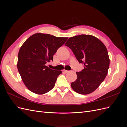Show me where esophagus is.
Returning a JSON list of instances; mask_svg holds the SVG:
<instances>
[{"instance_id": "1", "label": "esophagus", "mask_w": 127, "mask_h": 127, "mask_svg": "<svg viewBox=\"0 0 127 127\" xmlns=\"http://www.w3.org/2000/svg\"><path fill=\"white\" fill-rule=\"evenodd\" d=\"M69 71H68V70H65V69L63 70V72H64V73H67V72H68Z\"/></svg>"}]
</instances>
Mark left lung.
Returning a JSON list of instances; mask_svg holds the SVG:
<instances>
[{
    "instance_id": "obj_1",
    "label": "left lung",
    "mask_w": 127,
    "mask_h": 127,
    "mask_svg": "<svg viewBox=\"0 0 127 127\" xmlns=\"http://www.w3.org/2000/svg\"><path fill=\"white\" fill-rule=\"evenodd\" d=\"M65 45L71 49L84 69L76 72L77 78L71 87L76 93L86 95L96 90L105 78L110 59L105 45L91 35H76L69 39Z\"/></svg>"
}]
</instances>
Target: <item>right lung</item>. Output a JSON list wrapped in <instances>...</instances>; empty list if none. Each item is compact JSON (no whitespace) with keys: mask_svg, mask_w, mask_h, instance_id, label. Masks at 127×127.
<instances>
[{"mask_svg":"<svg viewBox=\"0 0 127 127\" xmlns=\"http://www.w3.org/2000/svg\"><path fill=\"white\" fill-rule=\"evenodd\" d=\"M67 39L68 37L37 33L29 37L21 46L17 66L23 82L30 91L42 95L54 87L62 71L53 70L45 64L53 60L58 49Z\"/></svg>","mask_w":127,"mask_h":127,"instance_id":"right-lung-1","label":"right lung"}]
</instances>
